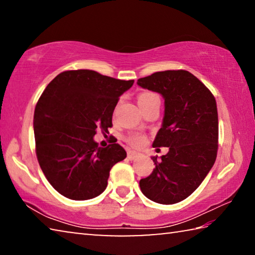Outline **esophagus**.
Segmentation results:
<instances>
[{
    "label": "esophagus",
    "instance_id": "esophagus-1",
    "mask_svg": "<svg viewBox=\"0 0 255 255\" xmlns=\"http://www.w3.org/2000/svg\"><path fill=\"white\" fill-rule=\"evenodd\" d=\"M138 153H136V152H133V150H128V158H130V159H135V158H137L138 157Z\"/></svg>",
    "mask_w": 255,
    "mask_h": 255
}]
</instances>
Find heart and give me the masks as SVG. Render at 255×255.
I'll use <instances>...</instances> for the list:
<instances>
[{"mask_svg":"<svg viewBox=\"0 0 255 255\" xmlns=\"http://www.w3.org/2000/svg\"><path fill=\"white\" fill-rule=\"evenodd\" d=\"M153 98H157V94L152 93V92L140 93L139 96H138V105H141V103L148 101ZM126 140L128 144H130L132 147H136V148L143 147V146L146 144L145 135H143V133H139V132L129 133V135L126 137Z\"/></svg>","mask_w":255,"mask_h":255,"instance_id":"heart-1","label":"heart"}]
</instances>
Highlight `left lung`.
Segmentation results:
<instances>
[{"label":"left lung","mask_w":255,"mask_h":255,"mask_svg":"<svg viewBox=\"0 0 255 255\" xmlns=\"http://www.w3.org/2000/svg\"><path fill=\"white\" fill-rule=\"evenodd\" d=\"M161 93L165 114L153 147H169L155 169L139 181L141 192L157 204L184 200L199 187L217 157L218 114L213 93L184 70L153 73L137 81Z\"/></svg>","instance_id":"obj_1"}]
</instances>
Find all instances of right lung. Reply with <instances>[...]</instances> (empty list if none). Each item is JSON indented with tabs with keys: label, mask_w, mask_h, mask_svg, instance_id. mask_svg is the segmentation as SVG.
Returning <instances> with one entry per match:
<instances>
[{
	"label": "right lung",
	"mask_w": 255,
	"mask_h": 255,
	"mask_svg": "<svg viewBox=\"0 0 255 255\" xmlns=\"http://www.w3.org/2000/svg\"><path fill=\"white\" fill-rule=\"evenodd\" d=\"M91 70L65 71L46 86L33 116L36 155L42 172L60 195L92 199L105 191L111 167L126 158L119 144L100 147L97 129L112 127L119 97L131 88Z\"/></svg>",
	"instance_id": "add662e5"
}]
</instances>
